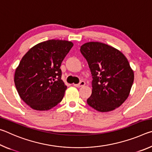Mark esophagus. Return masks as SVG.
Wrapping results in <instances>:
<instances>
[{"mask_svg":"<svg viewBox=\"0 0 152 152\" xmlns=\"http://www.w3.org/2000/svg\"><path fill=\"white\" fill-rule=\"evenodd\" d=\"M86 84V82L84 81H81L80 82L79 84H74V86H76V87H81V86H83Z\"/></svg>","mask_w":152,"mask_h":152,"instance_id":"esophagus-1","label":"esophagus"}]
</instances>
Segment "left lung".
Masks as SVG:
<instances>
[{
    "label": "left lung",
    "instance_id": "1",
    "mask_svg": "<svg viewBox=\"0 0 152 152\" xmlns=\"http://www.w3.org/2000/svg\"><path fill=\"white\" fill-rule=\"evenodd\" d=\"M82 54L91 70L92 94L87 103L99 112H109L119 107L129 95L134 73L122 52L101 42L85 43Z\"/></svg>",
    "mask_w": 152,
    "mask_h": 152
}]
</instances>
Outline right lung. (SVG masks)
Wrapping results in <instances>:
<instances>
[{
	"label": "right lung",
	"instance_id": "add662e5",
	"mask_svg": "<svg viewBox=\"0 0 152 152\" xmlns=\"http://www.w3.org/2000/svg\"><path fill=\"white\" fill-rule=\"evenodd\" d=\"M69 41L51 39L38 43L25 53L15 70L19 96L37 110H48L60 102L67 88L61 64L73 46Z\"/></svg>",
	"mask_w": 152,
	"mask_h": 152
}]
</instances>
